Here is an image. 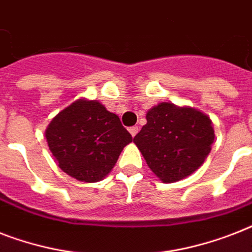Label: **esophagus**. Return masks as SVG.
<instances>
[{
  "label": "esophagus",
  "mask_w": 252,
  "mask_h": 252,
  "mask_svg": "<svg viewBox=\"0 0 252 252\" xmlns=\"http://www.w3.org/2000/svg\"><path fill=\"white\" fill-rule=\"evenodd\" d=\"M128 130H129V133L132 134V136H133V137H134V136H136V134L138 133V126H130V128H129V129H128Z\"/></svg>",
  "instance_id": "1"
}]
</instances>
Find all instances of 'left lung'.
Wrapping results in <instances>:
<instances>
[{
	"label": "left lung",
	"instance_id": "1",
	"mask_svg": "<svg viewBox=\"0 0 252 252\" xmlns=\"http://www.w3.org/2000/svg\"><path fill=\"white\" fill-rule=\"evenodd\" d=\"M146 120L133 142L162 182L191 175L211 153L215 129L200 111L163 102L148 111Z\"/></svg>",
	"mask_w": 252,
	"mask_h": 252
}]
</instances>
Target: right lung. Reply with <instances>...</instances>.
<instances>
[{
    "label": "right lung",
    "mask_w": 252,
    "mask_h": 252,
    "mask_svg": "<svg viewBox=\"0 0 252 252\" xmlns=\"http://www.w3.org/2000/svg\"><path fill=\"white\" fill-rule=\"evenodd\" d=\"M49 150L59 167L81 182L102 180L132 141L118 115L96 100L78 99L49 123Z\"/></svg>",
    "instance_id": "add662e5"
}]
</instances>
